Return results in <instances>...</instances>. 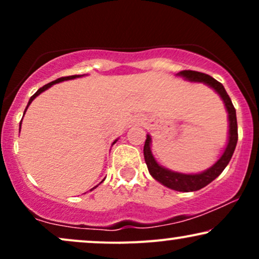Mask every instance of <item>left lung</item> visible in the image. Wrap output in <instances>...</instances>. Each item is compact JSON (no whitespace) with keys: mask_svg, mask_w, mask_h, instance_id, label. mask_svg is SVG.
<instances>
[{"mask_svg":"<svg viewBox=\"0 0 259 259\" xmlns=\"http://www.w3.org/2000/svg\"><path fill=\"white\" fill-rule=\"evenodd\" d=\"M178 76H183L185 80H189L191 82H203L209 88H212L217 94L221 96L223 102H224L225 109L228 112V120H229V132H228V144L225 147L224 152L219 159L217 160L212 167H209L206 170L196 174H184L179 171L170 170V169L162 167L156 158L153 157L152 151H151V136L147 134L146 141L144 146V157L146 162L148 171L152 175L153 179L159 181L162 185L169 187V189L175 190V191L181 192H191L201 190L202 187L207 186L208 184L212 183L215 178H218L225 167L230 162L231 157L235 151L237 144V120H236V111H235L233 102L230 97L225 91L224 86L221 82L217 81L214 78L207 75V74L195 72V70H183L178 73Z\"/></svg>","mask_w":259,"mask_h":259,"instance_id":"left-lung-1","label":"left lung"}]
</instances>
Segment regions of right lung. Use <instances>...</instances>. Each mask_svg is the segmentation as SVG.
I'll list each match as a JSON object with an SVG mask.
<instances>
[{"label": "right lung", "mask_w": 259, "mask_h": 259, "mask_svg": "<svg viewBox=\"0 0 259 259\" xmlns=\"http://www.w3.org/2000/svg\"><path fill=\"white\" fill-rule=\"evenodd\" d=\"M79 76H82V75H70V76H63V78H59V79H57V80H55V81H51V82H49V84H46V85H44L42 88H40L38 89V90L35 92L34 95H32V96L30 97V100H29V102H28V106H26V108H25V111H24V114H25V112H26V109H28V107H29V105H30V103L32 102V101H34V99L36 96H38V95L41 94V92H44V91H46L47 89H50L51 88L52 85H55V84H57V82H61V81H65V80H72V79H76V78H79ZM22 120H23V118H22ZM20 126H22V121H20V125H19V133H20ZM115 142H117V140H115L114 142H113V144H115ZM103 181V180H102ZM95 187H97V186H95ZM94 187V189H95ZM94 189H91V190H94Z\"/></svg>", "instance_id": "right-lung-1"}]
</instances>
